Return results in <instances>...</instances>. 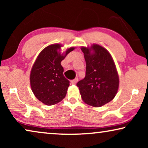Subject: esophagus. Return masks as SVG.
Returning a JSON list of instances; mask_svg holds the SVG:
<instances>
[{"instance_id":"esophagus-1","label":"esophagus","mask_w":148,"mask_h":148,"mask_svg":"<svg viewBox=\"0 0 148 148\" xmlns=\"http://www.w3.org/2000/svg\"><path fill=\"white\" fill-rule=\"evenodd\" d=\"M77 82H78V78H75V79H74L71 80L72 84H76L77 83Z\"/></svg>"}]
</instances>
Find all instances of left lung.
<instances>
[{
  "label": "left lung",
  "mask_w": 148,
  "mask_h": 148,
  "mask_svg": "<svg viewBox=\"0 0 148 148\" xmlns=\"http://www.w3.org/2000/svg\"><path fill=\"white\" fill-rule=\"evenodd\" d=\"M86 62V77L77 84L82 100L86 104L100 107L116 96L119 78L110 54L98 44L82 47Z\"/></svg>",
  "instance_id": "1"
}]
</instances>
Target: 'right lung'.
I'll use <instances>...</instances> for the list:
<instances>
[{
    "instance_id": "add662e5",
    "label": "right lung",
    "mask_w": 148,
    "mask_h": 148,
    "mask_svg": "<svg viewBox=\"0 0 148 148\" xmlns=\"http://www.w3.org/2000/svg\"><path fill=\"white\" fill-rule=\"evenodd\" d=\"M61 46L60 44H54L42 50L30 73L32 92L38 100L48 106L62 100L69 86V81L63 75L64 69L60 62L75 47L60 54Z\"/></svg>"
}]
</instances>
